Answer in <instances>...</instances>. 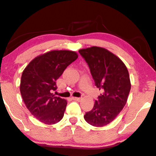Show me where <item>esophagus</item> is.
<instances>
[{
    "label": "esophagus",
    "mask_w": 156,
    "mask_h": 156,
    "mask_svg": "<svg viewBox=\"0 0 156 156\" xmlns=\"http://www.w3.org/2000/svg\"><path fill=\"white\" fill-rule=\"evenodd\" d=\"M72 99L73 100H75V101H80V100H81V98L80 97H73Z\"/></svg>",
    "instance_id": "obj_1"
}]
</instances>
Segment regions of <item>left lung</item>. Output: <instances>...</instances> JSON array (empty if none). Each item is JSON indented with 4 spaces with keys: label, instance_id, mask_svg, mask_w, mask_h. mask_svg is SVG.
Masks as SVG:
<instances>
[{
    "label": "left lung",
    "instance_id": "obj_1",
    "mask_svg": "<svg viewBox=\"0 0 156 156\" xmlns=\"http://www.w3.org/2000/svg\"><path fill=\"white\" fill-rule=\"evenodd\" d=\"M78 51L101 92L93 109L83 117L90 125L102 127L112 122L126 105L131 90L129 71L119 57L104 48L93 46Z\"/></svg>",
    "mask_w": 156,
    "mask_h": 156
}]
</instances>
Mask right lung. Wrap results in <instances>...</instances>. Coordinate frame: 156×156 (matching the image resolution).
I'll return each mask as SVG.
<instances>
[{"label": "right lung", "instance_id": "obj_1", "mask_svg": "<svg viewBox=\"0 0 156 156\" xmlns=\"http://www.w3.org/2000/svg\"><path fill=\"white\" fill-rule=\"evenodd\" d=\"M75 51L53 50L37 56L23 71L20 92L28 111L40 122L52 125L63 117L67 101L55 96L56 81L78 58Z\"/></svg>", "mask_w": 156, "mask_h": 156}]
</instances>
